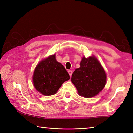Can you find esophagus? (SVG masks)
<instances>
[{
  "mask_svg": "<svg viewBox=\"0 0 133 133\" xmlns=\"http://www.w3.org/2000/svg\"><path fill=\"white\" fill-rule=\"evenodd\" d=\"M68 74H69V76H70V77H71L72 76V70H68Z\"/></svg>",
  "mask_w": 133,
  "mask_h": 133,
  "instance_id": "1",
  "label": "esophagus"
}]
</instances>
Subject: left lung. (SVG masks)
Wrapping results in <instances>:
<instances>
[{
    "instance_id": "8db88e82",
    "label": "left lung",
    "mask_w": 133,
    "mask_h": 133,
    "mask_svg": "<svg viewBox=\"0 0 133 133\" xmlns=\"http://www.w3.org/2000/svg\"><path fill=\"white\" fill-rule=\"evenodd\" d=\"M71 80L80 96L90 98L103 89L106 83V74L95 57H83L80 67L73 73Z\"/></svg>"
}]
</instances>
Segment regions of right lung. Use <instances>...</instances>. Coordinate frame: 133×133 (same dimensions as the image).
Listing matches in <instances>:
<instances>
[{"label": "right lung", "instance_id": "1", "mask_svg": "<svg viewBox=\"0 0 133 133\" xmlns=\"http://www.w3.org/2000/svg\"><path fill=\"white\" fill-rule=\"evenodd\" d=\"M70 79L68 73L55 55L43 59L34 70L32 81L37 90L46 96L55 94L64 82Z\"/></svg>", "mask_w": 133, "mask_h": 133}]
</instances>
